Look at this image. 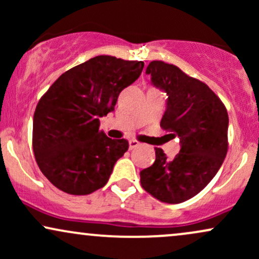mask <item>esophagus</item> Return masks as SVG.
<instances>
[{"instance_id": "34e87169", "label": "esophagus", "mask_w": 259, "mask_h": 259, "mask_svg": "<svg viewBox=\"0 0 259 259\" xmlns=\"http://www.w3.org/2000/svg\"><path fill=\"white\" fill-rule=\"evenodd\" d=\"M140 145V142L138 141V140H129V148L130 150H133V148H135V147H138Z\"/></svg>"}]
</instances>
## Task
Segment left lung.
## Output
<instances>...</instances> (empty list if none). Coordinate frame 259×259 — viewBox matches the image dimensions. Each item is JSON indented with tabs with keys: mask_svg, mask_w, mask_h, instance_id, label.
Returning a JSON list of instances; mask_svg holds the SVG:
<instances>
[{
	"mask_svg": "<svg viewBox=\"0 0 259 259\" xmlns=\"http://www.w3.org/2000/svg\"><path fill=\"white\" fill-rule=\"evenodd\" d=\"M152 84L167 92V109L160 127L180 138V152L167 159L156 147V160L140 171L145 191L165 203H181L202 191L228 152L227 108L201 80L174 64L152 61L147 65Z\"/></svg>",
	"mask_w": 259,
	"mask_h": 259,
	"instance_id": "8db88e82",
	"label": "left lung"
}]
</instances>
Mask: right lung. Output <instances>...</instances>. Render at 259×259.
<instances>
[{
	"mask_svg": "<svg viewBox=\"0 0 259 259\" xmlns=\"http://www.w3.org/2000/svg\"><path fill=\"white\" fill-rule=\"evenodd\" d=\"M144 65L96 56L62 74L41 97L32 148L52 185L70 195H89L106 185L129 142L109 139L100 130V118L114 111L121 90L139 78Z\"/></svg>",
	"mask_w": 259,
	"mask_h": 259,
	"instance_id": "add662e5",
	"label": "right lung"
}]
</instances>
